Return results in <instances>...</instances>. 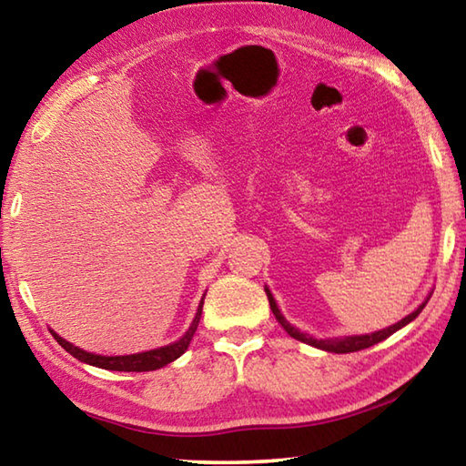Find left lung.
I'll return each mask as SVG.
<instances>
[{"label":"left lung","instance_id":"8db88e82","mask_svg":"<svg viewBox=\"0 0 466 466\" xmlns=\"http://www.w3.org/2000/svg\"><path fill=\"white\" fill-rule=\"evenodd\" d=\"M265 291H267V298H269V306H271V310H273V314H275V319H278L279 325H281L283 329H286V333H288L289 337H294V339H298V341H302V343H309V345H312V347H319V350L333 351V353H351V351H360V350H366V347H372V345H376V343L384 341V339L390 337V335L394 333V330H399L400 327H405V325H409V322H411L413 319H417V314H420V312L423 310V306L428 304V302H423V304L420 306V309L409 314V317H405L403 320H399L397 325L378 330V333H372V335H358V337H345V339H325V341H322V339H314V337H310V335H304V333H299V330H298L296 327H291L289 322L281 317V312H279V309H278V304H275L271 291H269V289H265Z\"/></svg>","mask_w":466,"mask_h":466}]
</instances>
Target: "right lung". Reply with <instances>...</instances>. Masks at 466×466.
Listing matches in <instances>:
<instances>
[{"label": "right lung", "instance_id": "add662e5", "mask_svg": "<svg viewBox=\"0 0 466 466\" xmlns=\"http://www.w3.org/2000/svg\"><path fill=\"white\" fill-rule=\"evenodd\" d=\"M201 310H203V302L199 304V310L195 314V320L191 329L187 330L183 339H178L177 343L167 345V347H160V350H152V351H144V353H133V356H96V353H88L80 350V347L72 345L66 339H61L57 333H53V337L57 339V343L63 347V350L72 353L74 358L86 361V364L90 366H98V368H105V370H115V372H149V370H157L162 366L170 364V361H175L177 358H180L185 353V350L191 343V339L197 330V325H199V319H201Z\"/></svg>", "mask_w": 466, "mask_h": 466}]
</instances>
